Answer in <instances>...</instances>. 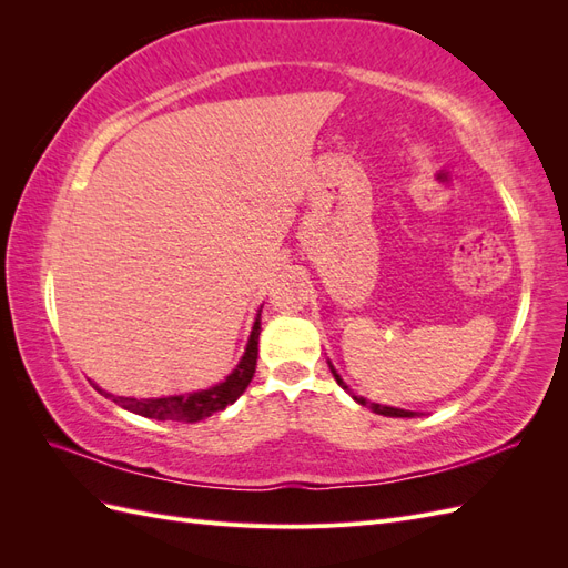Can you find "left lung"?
<instances>
[{
	"label": "left lung",
	"mask_w": 568,
	"mask_h": 568,
	"mask_svg": "<svg viewBox=\"0 0 568 568\" xmlns=\"http://www.w3.org/2000/svg\"><path fill=\"white\" fill-rule=\"evenodd\" d=\"M332 374H334V379L338 382V386H343V388H348L346 384H343L341 382V376L336 374V369L332 367ZM353 398L359 403V405H367V400L365 398H357V395H353ZM374 412H376V415H384V417H415V412H409V409H398V407H382V405H369Z\"/></svg>",
	"instance_id": "left-lung-1"
}]
</instances>
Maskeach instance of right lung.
<instances>
[{"instance_id":"right-lung-1","label":"right lung","mask_w":568,"mask_h":568,"mask_svg":"<svg viewBox=\"0 0 568 568\" xmlns=\"http://www.w3.org/2000/svg\"><path fill=\"white\" fill-rule=\"evenodd\" d=\"M257 336H261V317H257L253 324V332H251L242 363L236 365V369L227 376L225 382L209 388V390H199V393H189V395H170V398H151V400L113 398V395H109L104 390L101 393L113 398V403H118L120 407L136 412V415L149 417V419H161V422H165V419H173V422L205 419V417H211L213 412H220L227 405H232L251 384L253 374H255V363H257Z\"/></svg>"}]
</instances>
